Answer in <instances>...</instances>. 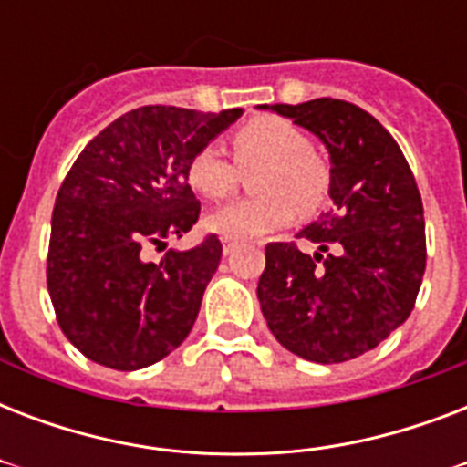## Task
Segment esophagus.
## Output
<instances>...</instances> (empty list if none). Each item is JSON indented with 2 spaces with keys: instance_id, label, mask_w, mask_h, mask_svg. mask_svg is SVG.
<instances>
[{
  "instance_id": "obj_1",
  "label": "esophagus",
  "mask_w": 467,
  "mask_h": 467,
  "mask_svg": "<svg viewBox=\"0 0 467 467\" xmlns=\"http://www.w3.org/2000/svg\"><path fill=\"white\" fill-rule=\"evenodd\" d=\"M237 247H240V240H233V237H223V252H225V254H233Z\"/></svg>"
}]
</instances>
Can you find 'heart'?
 I'll use <instances>...</instances> for the list:
<instances>
[{"label":"heart","mask_w":467,"mask_h":467,"mask_svg":"<svg viewBox=\"0 0 467 467\" xmlns=\"http://www.w3.org/2000/svg\"><path fill=\"white\" fill-rule=\"evenodd\" d=\"M234 161L218 142L203 145L186 167L189 186L201 196L218 201L233 193L242 171H256L252 183L262 196L240 198L215 208L208 225L233 240H252L291 225L296 208L319 211L329 196V169L315 152L303 128L276 116H262L244 123L233 135Z\"/></svg>","instance_id":"1"}]
</instances>
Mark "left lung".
I'll return each instance as SVG.
<instances>
[{"instance_id":"8db88e82","label":"left lung","mask_w":467,"mask_h":467,"mask_svg":"<svg viewBox=\"0 0 467 467\" xmlns=\"http://www.w3.org/2000/svg\"><path fill=\"white\" fill-rule=\"evenodd\" d=\"M317 135L329 152L332 208L266 244L256 296L271 334L300 358L341 363L376 348L414 307L427 266L412 169L370 113L339 99L262 106Z\"/></svg>"}]
</instances>
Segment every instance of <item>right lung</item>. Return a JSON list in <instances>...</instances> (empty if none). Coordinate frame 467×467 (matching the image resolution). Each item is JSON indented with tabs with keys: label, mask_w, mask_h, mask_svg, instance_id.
Masks as SVG:
<instances>
[{
	"label": "right lung",
	"mask_w": 467,
	"mask_h": 467,
	"mask_svg": "<svg viewBox=\"0 0 467 467\" xmlns=\"http://www.w3.org/2000/svg\"><path fill=\"white\" fill-rule=\"evenodd\" d=\"M242 116L142 106L82 150L55 198L47 291L72 344L94 363L138 370L161 361L196 322L223 244L208 234L161 262L142 256L196 225L201 203L186 179L198 150Z\"/></svg>",
	"instance_id": "1"
}]
</instances>
